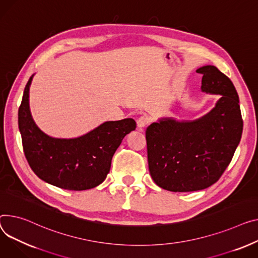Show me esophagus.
<instances>
[{"instance_id":"esophagus-1","label":"esophagus","mask_w":258,"mask_h":258,"mask_svg":"<svg viewBox=\"0 0 258 258\" xmlns=\"http://www.w3.org/2000/svg\"><path fill=\"white\" fill-rule=\"evenodd\" d=\"M149 122V120L146 116H140L138 119H137V125H138V127L142 128V127H145Z\"/></svg>"}]
</instances>
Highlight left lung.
<instances>
[{"label":"left lung","instance_id":"1","mask_svg":"<svg viewBox=\"0 0 258 258\" xmlns=\"http://www.w3.org/2000/svg\"><path fill=\"white\" fill-rule=\"evenodd\" d=\"M201 91L220 95L212 111L187 121L161 118L146 128L149 172L160 187L193 192L217 182L241 141L243 119L232 82L216 66L196 71Z\"/></svg>","mask_w":258,"mask_h":258}]
</instances>
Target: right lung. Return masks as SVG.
<instances>
[{
  "instance_id": "obj_1",
  "label": "right lung",
  "mask_w": 258,
  "mask_h": 258,
  "mask_svg": "<svg viewBox=\"0 0 258 258\" xmlns=\"http://www.w3.org/2000/svg\"><path fill=\"white\" fill-rule=\"evenodd\" d=\"M33 76L19 109V127L30 167L40 179L64 190L83 191L97 186L106 179L116 149L135 131L136 121L132 118L106 121L78 138L50 137L37 126L30 111Z\"/></svg>"
}]
</instances>
